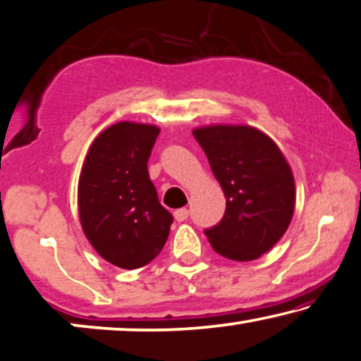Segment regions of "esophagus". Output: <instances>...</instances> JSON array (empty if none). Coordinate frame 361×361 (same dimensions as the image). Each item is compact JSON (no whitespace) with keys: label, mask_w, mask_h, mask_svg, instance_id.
Listing matches in <instances>:
<instances>
[{"label":"esophagus","mask_w":361,"mask_h":361,"mask_svg":"<svg viewBox=\"0 0 361 361\" xmlns=\"http://www.w3.org/2000/svg\"><path fill=\"white\" fill-rule=\"evenodd\" d=\"M173 216H175L176 221L183 222V221L188 219V216H190V211H188L186 207H183V209H176V211L173 212Z\"/></svg>","instance_id":"esophagus-1"}]
</instances>
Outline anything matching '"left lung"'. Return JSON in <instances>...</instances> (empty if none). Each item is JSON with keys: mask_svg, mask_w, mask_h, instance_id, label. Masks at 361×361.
<instances>
[{"mask_svg": "<svg viewBox=\"0 0 361 361\" xmlns=\"http://www.w3.org/2000/svg\"><path fill=\"white\" fill-rule=\"evenodd\" d=\"M224 191L226 212L206 229L219 255L255 260L286 232L294 212V178L281 150L250 126H209L192 130Z\"/></svg>", "mask_w": 361, "mask_h": 361, "instance_id": "left-lung-1", "label": "left lung"}]
</instances>
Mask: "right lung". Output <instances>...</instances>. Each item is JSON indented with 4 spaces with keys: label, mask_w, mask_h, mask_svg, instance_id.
I'll return each mask as SVG.
<instances>
[{
    "label": "right lung",
    "mask_w": 361,
    "mask_h": 361,
    "mask_svg": "<svg viewBox=\"0 0 361 361\" xmlns=\"http://www.w3.org/2000/svg\"><path fill=\"white\" fill-rule=\"evenodd\" d=\"M160 129L118 123L96 137L78 183L81 227L94 250L126 270L154 260L173 216L160 204L147 161Z\"/></svg>",
    "instance_id": "1"
}]
</instances>
